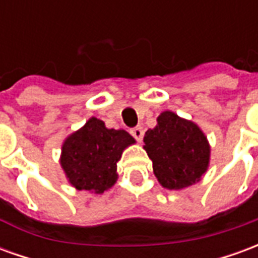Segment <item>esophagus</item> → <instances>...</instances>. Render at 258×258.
<instances>
[{
    "mask_svg": "<svg viewBox=\"0 0 258 258\" xmlns=\"http://www.w3.org/2000/svg\"><path fill=\"white\" fill-rule=\"evenodd\" d=\"M131 135L134 137L135 140L138 141V142H141L142 141V138H144V130L141 128V127H135V128H133L131 131Z\"/></svg>",
    "mask_w": 258,
    "mask_h": 258,
    "instance_id": "obj_1",
    "label": "esophagus"
}]
</instances>
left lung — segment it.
<instances>
[{
  "label": "left lung",
  "mask_w": 258,
  "mask_h": 258,
  "mask_svg": "<svg viewBox=\"0 0 258 258\" xmlns=\"http://www.w3.org/2000/svg\"><path fill=\"white\" fill-rule=\"evenodd\" d=\"M153 173L166 189H185L199 182L210 164V144L199 125L164 110L144 137Z\"/></svg>",
  "instance_id": "1"
}]
</instances>
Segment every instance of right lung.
Masks as SVG:
<instances>
[{"label": "right lung", "instance_id": "right-lung-1", "mask_svg": "<svg viewBox=\"0 0 258 258\" xmlns=\"http://www.w3.org/2000/svg\"><path fill=\"white\" fill-rule=\"evenodd\" d=\"M135 140L125 130L107 128L96 117L64 138L60 167L69 184L79 190L101 195L118 178L117 162Z\"/></svg>", "mask_w": 258, "mask_h": 258}]
</instances>
